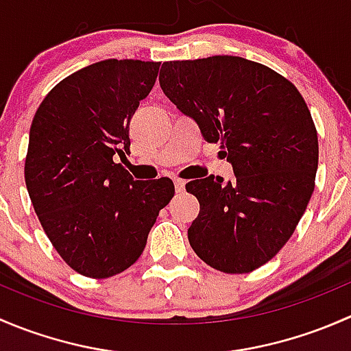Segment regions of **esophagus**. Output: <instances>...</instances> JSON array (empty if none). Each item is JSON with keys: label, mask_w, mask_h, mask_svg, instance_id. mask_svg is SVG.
I'll return each mask as SVG.
<instances>
[{"label": "esophagus", "mask_w": 351, "mask_h": 351, "mask_svg": "<svg viewBox=\"0 0 351 351\" xmlns=\"http://www.w3.org/2000/svg\"><path fill=\"white\" fill-rule=\"evenodd\" d=\"M185 185H186L185 180H180V178L175 180V190H176V192H178V193L185 192Z\"/></svg>", "instance_id": "34e87169"}]
</instances>
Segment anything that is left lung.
<instances>
[{
    "instance_id": "obj_1",
    "label": "left lung",
    "mask_w": 351,
    "mask_h": 351,
    "mask_svg": "<svg viewBox=\"0 0 351 351\" xmlns=\"http://www.w3.org/2000/svg\"><path fill=\"white\" fill-rule=\"evenodd\" d=\"M159 84L207 143L221 141L236 176L186 183L200 204L190 246L224 274L256 270L289 241L314 192L319 147L302 95L236 56L162 62Z\"/></svg>"
}]
</instances>
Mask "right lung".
<instances>
[{"instance_id": "1", "label": "right lung", "mask_w": 351, "mask_h": 351, "mask_svg": "<svg viewBox=\"0 0 351 351\" xmlns=\"http://www.w3.org/2000/svg\"><path fill=\"white\" fill-rule=\"evenodd\" d=\"M161 62L107 59L56 84L35 112L25 183L35 214L77 274L108 278L143 254L159 210L175 195L169 178L143 182L120 162L129 125Z\"/></svg>"}]
</instances>
